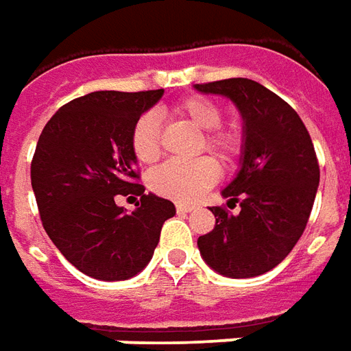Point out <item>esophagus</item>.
<instances>
[{"label":"esophagus","instance_id":"obj_1","mask_svg":"<svg viewBox=\"0 0 351 351\" xmlns=\"http://www.w3.org/2000/svg\"><path fill=\"white\" fill-rule=\"evenodd\" d=\"M191 210H195V206H191V205H176V213L188 214V213H191Z\"/></svg>","mask_w":351,"mask_h":351}]
</instances>
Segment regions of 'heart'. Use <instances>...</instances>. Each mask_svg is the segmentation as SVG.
<instances>
[{"label": "heart", "instance_id": "b5f03b06", "mask_svg": "<svg viewBox=\"0 0 351 351\" xmlns=\"http://www.w3.org/2000/svg\"><path fill=\"white\" fill-rule=\"evenodd\" d=\"M176 114L197 128L203 133V143L208 152L216 154L221 163H233L241 156L244 146L243 131L237 125H220L221 108L203 95L186 97L175 107ZM161 125L158 116L146 112L138 118L131 131V150L141 163H152L160 156ZM220 176L218 163L203 156L191 161H165L148 175L150 190L163 197L175 199L180 203H191L208 190Z\"/></svg>", "mask_w": 351, "mask_h": 351}]
</instances>
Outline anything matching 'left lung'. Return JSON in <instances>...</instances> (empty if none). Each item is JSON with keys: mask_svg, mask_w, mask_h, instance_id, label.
Returning a JSON list of instances; mask_svg holds the SVG:
<instances>
[{"mask_svg": "<svg viewBox=\"0 0 351 351\" xmlns=\"http://www.w3.org/2000/svg\"><path fill=\"white\" fill-rule=\"evenodd\" d=\"M223 95L243 116L244 146L233 180L221 190L229 214L213 206L216 226L199 237L205 263L228 278H252L282 263L306 228L319 186L314 145L304 123L276 93L250 79L195 84Z\"/></svg>", "mask_w": 351, "mask_h": 351, "instance_id": "left-lung-1", "label": "left lung"}]
</instances>
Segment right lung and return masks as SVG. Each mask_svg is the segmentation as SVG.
<instances>
[{
    "label": "right lung",
    "mask_w": 351,
    "mask_h": 351,
    "mask_svg": "<svg viewBox=\"0 0 351 351\" xmlns=\"http://www.w3.org/2000/svg\"><path fill=\"white\" fill-rule=\"evenodd\" d=\"M161 95L163 90L88 93L58 108L37 141L32 188L43 228L86 276L133 278L150 263L163 221L176 214L169 199L135 182L131 150L133 125ZM130 193L141 203L125 213L115 197Z\"/></svg>",
    "instance_id": "obj_1"
}]
</instances>
